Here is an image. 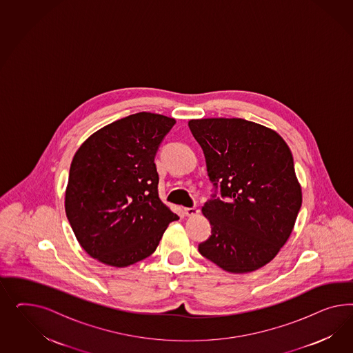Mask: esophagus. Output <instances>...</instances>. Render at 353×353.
Wrapping results in <instances>:
<instances>
[{
  "label": "esophagus",
  "instance_id": "obj_1",
  "mask_svg": "<svg viewBox=\"0 0 353 353\" xmlns=\"http://www.w3.org/2000/svg\"><path fill=\"white\" fill-rule=\"evenodd\" d=\"M183 214L189 216V217H192V216H196V214H199V210L195 208V207H190V208L186 207V208H183Z\"/></svg>",
  "mask_w": 353,
  "mask_h": 353
}]
</instances>
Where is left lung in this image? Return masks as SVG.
Returning <instances> with one entry per match:
<instances>
[{
	"instance_id": "1",
	"label": "left lung",
	"mask_w": 353,
	"mask_h": 353,
	"mask_svg": "<svg viewBox=\"0 0 353 353\" xmlns=\"http://www.w3.org/2000/svg\"><path fill=\"white\" fill-rule=\"evenodd\" d=\"M189 128L224 198L214 195L202 207L212 234L198 247L201 255L230 273L267 265L288 242L301 207L288 143L245 119H192Z\"/></svg>"
}]
</instances>
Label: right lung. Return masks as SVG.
<instances>
[{
	"label": "right lung",
	"mask_w": 353,
	"mask_h": 353,
	"mask_svg": "<svg viewBox=\"0 0 353 353\" xmlns=\"http://www.w3.org/2000/svg\"><path fill=\"white\" fill-rule=\"evenodd\" d=\"M176 120L139 112L97 130L70 167L64 208L89 256L124 268L149 257L172 221L158 194L155 154Z\"/></svg>",
	"instance_id": "1"
}]
</instances>
